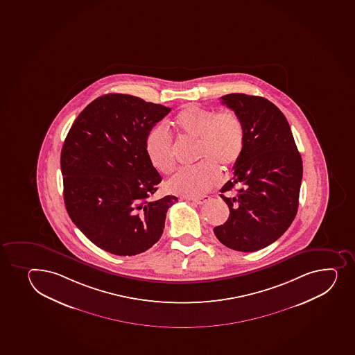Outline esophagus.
Listing matches in <instances>:
<instances>
[{"mask_svg": "<svg viewBox=\"0 0 355 355\" xmlns=\"http://www.w3.org/2000/svg\"><path fill=\"white\" fill-rule=\"evenodd\" d=\"M209 199H211V198H209V196H202V197L200 198H193V199H191V200L193 201L194 204H198V205H204Z\"/></svg>", "mask_w": 355, "mask_h": 355, "instance_id": "obj_1", "label": "esophagus"}]
</instances>
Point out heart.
Masks as SVG:
<instances>
[{"instance_id": "heart-1", "label": "heart", "mask_w": 355, "mask_h": 355, "mask_svg": "<svg viewBox=\"0 0 355 355\" xmlns=\"http://www.w3.org/2000/svg\"><path fill=\"white\" fill-rule=\"evenodd\" d=\"M171 128L180 136L197 141V158L191 168H180L168 182L172 193L199 197L219 182V168L228 170L241 157L245 148V125L233 110L216 113L196 105H187L170 121ZM150 164L162 175L173 171L175 165L173 144L162 128L150 130L146 139Z\"/></svg>"}]
</instances>
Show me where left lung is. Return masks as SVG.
<instances>
[{
    "instance_id": "left-lung-1",
    "label": "left lung",
    "mask_w": 355,
    "mask_h": 355,
    "mask_svg": "<svg viewBox=\"0 0 355 355\" xmlns=\"http://www.w3.org/2000/svg\"><path fill=\"white\" fill-rule=\"evenodd\" d=\"M221 103L241 117L245 139L233 180L220 190L239 193L220 194L230 216L214 234L228 248L256 252L281 238L295 219L303 162L289 122L274 103L242 93L223 95Z\"/></svg>"
}]
</instances>
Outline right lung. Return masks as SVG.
I'll list each match as a JSON object with an SVG mask.
<instances>
[{
	"instance_id": "obj_1",
	"label": "right lung",
	"mask_w": 355,
	"mask_h": 355,
	"mask_svg": "<svg viewBox=\"0 0 355 355\" xmlns=\"http://www.w3.org/2000/svg\"><path fill=\"white\" fill-rule=\"evenodd\" d=\"M170 110L132 95H103L66 136L60 166L67 213L88 240L114 255L151 248L178 200L151 199L162 177L146 151V135Z\"/></svg>"
}]
</instances>
